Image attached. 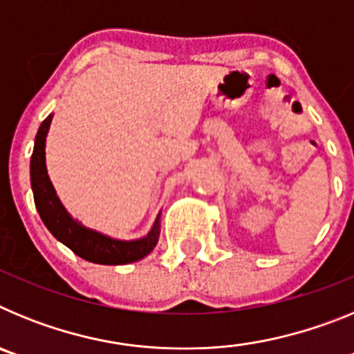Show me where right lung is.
I'll use <instances>...</instances> for the list:
<instances>
[{"instance_id":"right-lung-1","label":"right lung","mask_w":354,"mask_h":354,"mask_svg":"<svg viewBox=\"0 0 354 354\" xmlns=\"http://www.w3.org/2000/svg\"><path fill=\"white\" fill-rule=\"evenodd\" d=\"M53 113L40 124L33 145V154L30 161V179L35 207L42 218L44 225L56 239L64 243L67 248L80 255L84 261L93 264L122 266L131 264L147 257L156 248L161 232V211L156 216L154 223L149 232L138 239H115L111 236L84 227L77 221L62 204L60 196L56 195L46 167V138L51 127Z\"/></svg>"}]
</instances>
